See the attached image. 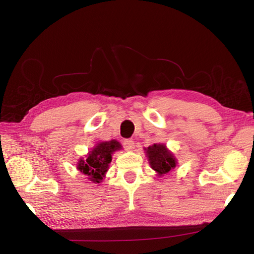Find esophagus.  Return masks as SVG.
<instances>
[{
	"instance_id": "1",
	"label": "esophagus",
	"mask_w": 254,
	"mask_h": 254,
	"mask_svg": "<svg viewBox=\"0 0 254 254\" xmlns=\"http://www.w3.org/2000/svg\"><path fill=\"white\" fill-rule=\"evenodd\" d=\"M123 145H124L126 150H133L134 149V142L132 140H125L124 143H123Z\"/></svg>"
}]
</instances>
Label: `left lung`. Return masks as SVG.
I'll return each instance as SVG.
<instances>
[{
    "label": "left lung",
    "mask_w": 254,
    "mask_h": 254,
    "mask_svg": "<svg viewBox=\"0 0 254 254\" xmlns=\"http://www.w3.org/2000/svg\"><path fill=\"white\" fill-rule=\"evenodd\" d=\"M148 163L158 177L170 174L178 164L174 153L163 143H156L147 148H144Z\"/></svg>",
    "instance_id": "8db88e82"
}]
</instances>
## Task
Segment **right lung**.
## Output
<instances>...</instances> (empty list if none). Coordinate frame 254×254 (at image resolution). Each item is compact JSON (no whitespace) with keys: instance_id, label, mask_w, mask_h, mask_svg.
<instances>
[{"instance_id":"obj_1","label":"right lung","mask_w":254,"mask_h":254,"mask_svg":"<svg viewBox=\"0 0 254 254\" xmlns=\"http://www.w3.org/2000/svg\"><path fill=\"white\" fill-rule=\"evenodd\" d=\"M122 148L121 143L117 140L99 142L87 153L86 159L78 160L76 168L86 176L88 181L94 184L101 183L109 170L112 155Z\"/></svg>"}]
</instances>
